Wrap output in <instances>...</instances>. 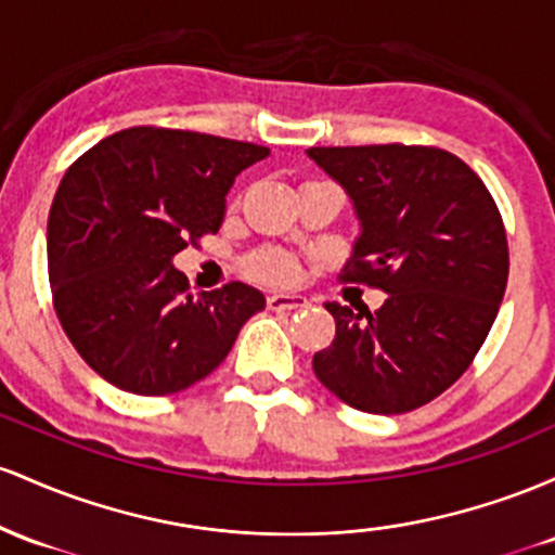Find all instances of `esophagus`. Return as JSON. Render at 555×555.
I'll return each mask as SVG.
<instances>
[{
  "label": "esophagus",
  "mask_w": 555,
  "mask_h": 555,
  "mask_svg": "<svg viewBox=\"0 0 555 555\" xmlns=\"http://www.w3.org/2000/svg\"><path fill=\"white\" fill-rule=\"evenodd\" d=\"M267 307L275 311H294V309H307L309 301L307 296H298V294H272L267 296Z\"/></svg>",
  "instance_id": "obj_1"
}]
</instances>
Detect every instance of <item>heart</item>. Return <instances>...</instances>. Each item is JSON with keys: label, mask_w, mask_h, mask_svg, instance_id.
<instances>
[{"label": "heart", "mask_w": 555, "mask_h": 555, "mask_svg": "<svg viewBox=\"0 0 555 555\" xmlns=\"http://www.w3.org/2000/svg\"><path fill=\"white\" fill-rule=\"evenodd\" d=\"M251 272L267 283H288L296 275V261L288 254L267 251L251 261Z\"/></svg>", "instance_id": "obj_1"}]
</instances>
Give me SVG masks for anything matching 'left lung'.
<instances>
[{"instance_id":"left-lung-1","label":"left lung","mask_w":555,"mask_h":555,"mask_svg":"<svg viewBox=\"0 0 555 555\" xmlns=\"http://www.w3.org/2000/svg\"><path fill=\"white\" fill-rule=\"evenodd\" d=\"M346 196L359 235L344 280L385 291L375 314L325 304L335 340L314 353L320 383L366 414H403L451 388L493 327L508 244L482 180L433 146L307 149Z\"/></svg>"}]
</instances>
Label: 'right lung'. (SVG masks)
Segmentation results:
<instances>
[{
    "label": "right lung",
    "mask_w": 555,
    "mask_h": 555,
    "mask_svg": "<svg viewBox=\"0 0 555 555\" xmlns=\"http://www.w3.org/2000/svg\"><path fill=\"white\" fill-rule=\"evenodd\" d=\"M270 149L194 130L128 128L62 178L47 225L62 330L96 375L135 396H170L228 357L264 309L246 283L189 294L172 259L225 220V196Z\"/></svg>",
    "instance_id": "1"
}]
</instances>
